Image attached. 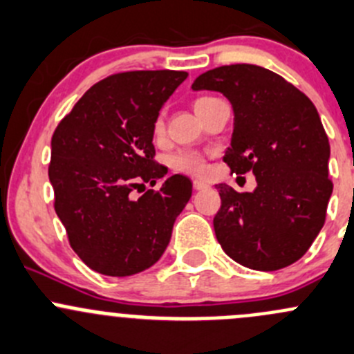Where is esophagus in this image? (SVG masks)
Instances as JSON below:
<instances>
[{"instance_id": "1", "label": "esophagus", "mask_w": 354, "mask_h": 354, "mask_svg": "<svg viewBox=\"0 0 354 354\" xmlns=\"http://www.w3.org/2000/svg\"><path fill=\"white\" fill-rule=\"evenodd\" d=\"M192 185H194L196 191H203V189H208L209 185L206 184V182H201V180H194L192 182Z\"/></svg>"}]
</instances>
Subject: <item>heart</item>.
I'll return each instance as SVG.
<instances>
[{"mask_svg":"<svg viewBox=\"0 0 354 354\" xmlns=\"http://www.w3.org/2000/svg\"><path fill=\"white\" fill-rule=\"evenodd\" d=\"M208 100H212V97H199V100H196L194 108H198L199 104H203L205 101H208ZM162 131H163V120L162 118H158L155 124V132L156 134H160ZM170 165H172L176 170H178V172L191 174V176H205V172H206L205 158H203V156L196 151L176 153V155L170 158Z\"/></svg>","mask_w":354,"mask_h":354,"instance_id":"heart-1","label":"heart"}]
</instances>
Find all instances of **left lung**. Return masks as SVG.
I'll list each match as a JSON object with an SVG mask.
<instances>
[{
	"mask_svg": "<svg viewBox=\"0 0 354 354\" xmlns=\"http://www.w3.org/2000/svg\"><path fill=\"white\" fill-rule=\"evenodd\" d=\"M192 89L230 101L234 131L223 162L257 177L253 192L216 185L222 206L213 227L220 246L253 270L289 267L324 227L332 194L330 145L317 108L284 77L248 63L208 70Z\"/></svg>",
	"mask_w": 354,
	"mask_h": 354,
	"instance_id": "obj_1",
	"label": "left lung"
}]
</instances>
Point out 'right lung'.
Segmentation results:
<instances>
[{
	"label": "right lung",
	"mask_w": 354,
	"mask_h": 354,
	"mask_svg": "<svg viewBox=\"0 0 354 354\" xmlns=\"http://www.w3.org/2000/svg\"><path fill=\"white\" fill-rule=\"evenodd\" d=\"M185 79L177 70L115 73L86 91L55 131V209L72 250L97 274L127 277L155 265L191 199L192 182L180 174L131 198L139 180L156 184L167 174L153 160L155 124Z\"/></svg>",
	"instance_id": "1"
}]
</instances>
